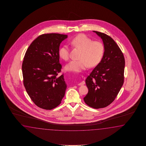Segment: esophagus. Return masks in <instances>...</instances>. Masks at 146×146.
I'll return each mask as SVG.
<instances>
[{
    "mask_svg": "<svg viewBox=\"0 0 146 146\" xmlns=\"http://www.w3.org/2000/svg\"><path fill=\"white\" fill-rule=\"evenodd\" d=\"M84 84H85V82L84 81H82L81 82L78 84V85L79 86H82V85H84Z\"/></svg>",
    "mask_w": 146,
    "mask_h": 146,
    "instance_id": "obj_1",
    "label": "esophagus"
}]
</instances>
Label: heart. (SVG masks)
I'll return each instance as SVG.
<instances>
[{
    "label": "heart",
    "mask_w": 146,
    "mask_h": 146,
    "mask_svg": "<svg viewBox=\"0 0 146 146\" xmlns=\"http://www.w3.org/2000/svg\"><path fill=\"white\" fill-rule=\"evenodd\" d=\"M72 46L81 50L79 60H72L65 66L69 72H79L89 67L93 68L99 64L104 54L103 44L99 40H93L84 34H79L70 40ZM59 57L67 61L69 58L70 50L67 45H63L59 48Z\"/></svg>",
    "instance_id": "b5f03b06"
}]
</instances>
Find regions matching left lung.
Returning <instances> with one entry per match:
<instances>
[{"instance_id": "left-lung-1", "label": "left lung", "mask_w": 146, "mask_h": 146, "mask_svg": "<svg viewBox=\"0 0 146 146\" xmlns=\"http://www.w3.org/2000/svg\"><path fill=\"white\" fill-rule=\"evenodd\" d=\"M102 39V59L88 76V93L84 102L94 109L106 108L115 99L124 84L125 58L118 45L107 34L93 31Z\"/></svg>"}]
</instances>
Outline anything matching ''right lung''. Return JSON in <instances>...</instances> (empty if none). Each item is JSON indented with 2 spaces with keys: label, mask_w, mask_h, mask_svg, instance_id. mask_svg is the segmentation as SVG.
I'll list each match as a JSON object with an SVG mask.
<instances>
[{
  "label": "right lung",
  "mask_w": 146,
  "mask_h": 146,
  "mask_svg": "<svg viewBox=\"0 0 146 146\" xmlns=\"http://www.w3.org/2000/svg\"><path fill=\"white\" fill-rule=\"evenodd\" d=\"M67 35L47 33L38 36L28 47L22 62L23 84L34 104L52 110L59 106L67 84L61 72L58 51Z\"/></svg>",
  "instance_id": "right-lung-1"
}]
</instances>
